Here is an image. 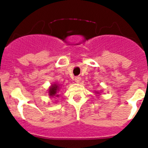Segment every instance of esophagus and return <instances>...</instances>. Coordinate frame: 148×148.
I'll use <instances>...</instances> for the list:
<instances>
[{
  "label": "esophagus",
  "instance_id": "34e87169",
  "mask_svg": "<svg viewBox=\"0 0 148 148\" xmlns=\"http://www.w3.org/2000/svg\"><path fill=\"white\" fill-rule=\"evenodd\" d=\"M81 81H82V78L80 76H77L75 78V82L76 83H80Z\"/></svg>",
  "mask_w": 148,
  "mask_h": 148
}]
</instances>
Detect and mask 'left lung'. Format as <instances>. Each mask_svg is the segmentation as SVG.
Instances as JSON below:
<instances>
[{
    "label": "left lung",
    "instance_id": "1",
    "mask_svg": "<svg viewBox=\"0 0 148 148\" xmlns=\"http://www.w3.org/2000/svg\"><path fill=\"white\" fill-rule=\"evenodd\" d=\"M95 92V93L96 94V95H97L98 96H99V95L101 94V92H99V91H95V92Z\"/></svg>",
    "mask_w": 148,
    "mask_h": 148
}]
</instances>
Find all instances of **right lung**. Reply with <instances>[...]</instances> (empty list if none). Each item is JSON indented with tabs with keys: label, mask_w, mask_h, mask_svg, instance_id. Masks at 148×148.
<instances>
[{
	"label": "right lung",
	"mask_w": 148,
	"mask_h": 148,
	"mask_svg": "<svg viewBox=\"0 0 148 148\" xmlns=\"http://www.w3.org/2000/svg\"><path fill=\"white\" fill-rule=\"evenodd\" d=\"M60 84L58 83H54L50 87H49V90H48V93L50 97H58L59 96V94L58 92L60 90Z\"/></svg>",
	"instance_id": "right-lung-1"
}]
</instances>
